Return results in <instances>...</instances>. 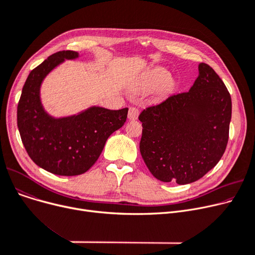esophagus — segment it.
Instances as JSON below:
<instances>
[{"label":"esophagus","instance_id":"1","mask_svg":"<svg viewBox=\"0 0 255 255\" xmlns=\"http://www.w3.org/2000/svg\"><path fill=\"white\" fill-rule=\"evenodd\" d=\"M138 115H139V112H138V110L136 109V107H130L129 112H128V119L129 120H132V121L136 120Z\"/></svg>","mask_w":255,"mask_h":255}]
</instances>
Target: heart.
Masks as SVG:
<instances>
[{
    "label": "heart",
    "mask_w": 255,
    "mask_h": 255,
    "mask_svg": "<svg viewBox=\"0 0 255 255\" xmlns=\"http://www.w3.org/2000/svg\"><path fill=\"white\" fill-rule=\"evenodd\" d=\"M169 79V71L162 67H155L146 72L144 76V87L148 90H157L167 84Z\"/></svg>",
    "instance_id": "obj_1"
}]
</instances>
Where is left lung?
<instances>
[{"instance_id":"left-lung-1","label":"left lung","mask_w":255,"mask_h":255,"mask_svg":"<svg viewBox=\"0 0 255 255\" xmlns=\"http://www.w3.org/2000/svg\"><path fill=\"white\" fill-rule=\"evenodd\" d=\"M139 150L152 175L162 182L193 183L215 166L229 141L232 98L222 79L208 64L188 92L149 106Z\"/></svg>"}]
</instances>
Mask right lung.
<instances>
[{"label":"right lung","mask_w":255,"mask_h":255,"mask_svg":"<svg viewBox=\"0 0 255 255\" xmlns=\"http://www.w3.org/2000/svg\"><path fill=\"white\" fill-rule=\"evenodd\" d=\"M78 56L77 51L63 50L37 66L25 80L17 106V127L26 153L38 166L58 176H78L89 170L128 114L127 107L111 111L100 106L63 118L46 113L40 98L43 79L65 60Z\"/></svg>","instance_id":"1"}]
</instances>
